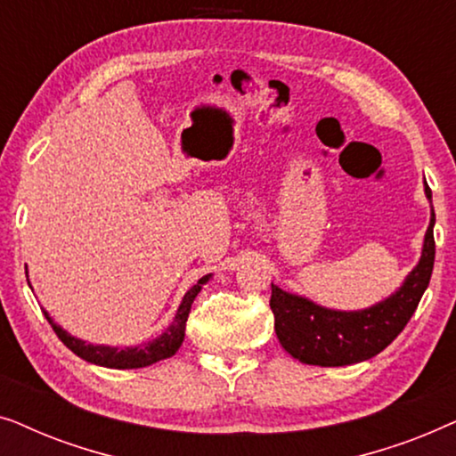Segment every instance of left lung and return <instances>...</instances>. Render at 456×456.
Returning <instances> with one entry per match:
<instances>
[{"label":"left lung","instance_id":"8db88e82","mask_svg":"<svg viewBox=\"0 0 456 456\" xmlns=\"http://www.w3.org/2000/svg\"><path fill=\"white\" fill-rule=\"evenodd\" d=\"M426 197L432 201L428 184ZM434 224L436 214L432 208L419 264L404 278L395 295L367 309H328L272 284L273 330L284 351L301 363L320 367L353 365L382 353L407 326L432 278L436 257Z\"/></svg>","mask_w":456,"mask_h":456}]
</instances>
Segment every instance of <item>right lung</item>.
Instances as JSON below:
<instances>
[{"label": "right lung", "instance_id": "1", "mask_svg": "<svg viewBox=\"0 0 456 456\" xmlns=\"http://www.w3.org/2000/svg\"><path fill=\"white\" fill-rule=\"evenodd\" d=\"M209 278H211V273L203 276L189 292H186L183 303H180V307L176 311V315H174L172 323L166 328V332H161L158 338L142 342V345H139V346L118 348V346H105V345H86L85 340L74 338V336L68 334L64 328H60L58 323L49 317L47 311H43V314H45L47 322L52 323L53 332L58 334V338L64 342V345L70 348L74 354H78L80 359L89 361V363L102 365V367H110V370H136V367H147V365L158 363V361L172 357V354L178 351L180 345H183V340H184V328H186V320H189V314H191V305H192V301H195V297L201 292L203 284L208 282ZM27 280H28V276H27Z\"/></svg>", "mask_w": 456, "mask_h": 456}]
</instances>
